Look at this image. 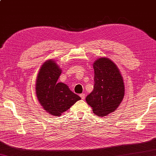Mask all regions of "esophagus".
<instances>
[{
  "label": "esophagus",
  "instance_id": "1",
  "mask_svg": "<svg viewBox=\"0 0 156 156\" xmlns=\"http://www.w3.org/2000/svg\"><path fill=\"white\" fill-rule=\"evenodd\" d=\"M80 97H81V99L82 100H84L85 99V97H86V95H85V94L82 93V94H80Z\"/></svg>",
  "mask_w": 156,
  "mask_h": 156
}]
</instances>
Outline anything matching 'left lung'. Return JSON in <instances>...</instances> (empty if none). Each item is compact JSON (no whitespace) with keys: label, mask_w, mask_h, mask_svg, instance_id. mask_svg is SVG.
Instances as JSON below:
<instances>
[{"label":"left lung","mask_w":156,"mask_h":156,"mask_svg":"<svg viewBox=\"0 0 156 156\" xmlns=\"http://www.w3.org/2000/svg\"><path fill=\"white\" fill-rule=\"evenodd\" d=\"M93 90L86 97L94 114L106 116L118 108L124 95L123 78L117 66L107 58H100L93 63Z\"/></svg>","instance_id":"obj_1"}]
</instances>
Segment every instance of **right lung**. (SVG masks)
Returning <instances> with one entry per match:
<instances>
[{"label": "right lung", "mask_w": 156, "mask_h": 156, "mask_svg": "<svg viewBox=\"0 0 156 156\" xmlns=\"http://www.w3.org/2000/svg\"><path fill=\"white\" fill-rule=\"evenodd\" d=\"M62 74L56 63L48 60L42 66L36 80V96L46 112L59 116L81 98L62 82H57Z\"/></svg>", "instance_id": "right-lung-1"}]
</instances>
